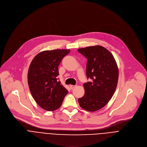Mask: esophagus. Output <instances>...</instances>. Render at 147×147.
<instances>
[{
	"instance_id": "esophagus-1",
	"label": "esophagus",
	"mask_w": 147,
	"mask_h": 147,
	"mask_svg": "<svg viewBox=\"0 0 147 147\" xmlns=\"http://www.w3.org/2000/svg\"><path fill=\"white\" fill-rule=\"evenodd\" d=\"M76 87V86H74V85H70V88L71 90H72V89Z\"/></svg>"
}]
</instances>
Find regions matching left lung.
Wrapping results in <instances>:
<instances>
[{"label":"left lung","instance_id":"1","mask_svg":"<svg viewBox=\"0 0 147 147\" xmlns=\"http://www.w3.org/2000/svg\"><path fill=\"white\" fill-rule=\"evenodd\" d=\"M87 59L86 74L92 82L84 84L85 93L79 98L80 106L89 112L104 107L113 96L118 82L119 70L113 55L99 45L78 49Z\"/></svg>","mask_w":147,"mask_h":147}]
</instances>
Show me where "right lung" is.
I'll use <instances>...</instances> for the list:
<instances>
[{
  "label": "right lung",
  "mask_w": 147,
  "mask_h": 147,
  "mask_svg": "<svg viewBox=\"0 0 147 147\" xmlns=\"http://www.w3.org/2000/svg\"><path fill=\"white\" fill-rule=\"evenodd\" d=\"M69 49L45 51L32 59L28 71L31 94L38 105L48 111L59 109L68 91L57 80L58 66Z\"/></svg>",
  "instance_id": "add662e5"
}]
</instances>
